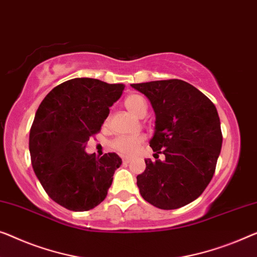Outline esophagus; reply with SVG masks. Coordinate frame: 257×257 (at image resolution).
<instances>
[{
    "label": "esophagus",
    "mask_w": 257,
    "mask_h": 257,
    "mask_svg": "<svg viewBox=\"0 0 257 257\" xmlns=\"http://www.w3.org/2000/svg\"><path fill=\"white\" fill-rule=\"evenodd\" d=\"M122 162H124V163H130V162H131V159H128V158H122Z\"/></svg>",
    "instance_id": "1"
}]
</instances>
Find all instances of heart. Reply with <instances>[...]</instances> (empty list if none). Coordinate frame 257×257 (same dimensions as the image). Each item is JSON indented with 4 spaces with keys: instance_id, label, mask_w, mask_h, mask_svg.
<instances>
[{
    "instance_id": "b5f03b06",
    "label": "heart",
    "mask_w": 257,
    "mask_h": 257,
    "mask_svg": "<svg viewBox=\"0 0 257 257\" xmlns=\"http://www.w3.org/2000/svg\"><path fill=\"white\" fill-rule=\"evenodd\" d=\"M125 107L130 112L135 116L140 117L141 114L147 111V103L145 101L143 96L132 94L128 95L127 97L125 98L124 101ZM145 140L143 136H135V137H118L116 139L112 140L111 143V147L117 152H119L122 155L131 156L137 153L138 148L141 145V143Z\"/></svg>"
}]
</instances>
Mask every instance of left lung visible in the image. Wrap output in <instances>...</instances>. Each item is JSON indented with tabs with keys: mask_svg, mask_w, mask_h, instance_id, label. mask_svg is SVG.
I'll return each mask as SVG.
<instances>
[{
	"mask_svg": "<svg viewBox=\"0 0 257 257\" xmlns=\"http://www.w3.org/2000/svg\"><path fill=\"white\" fill-rule=\"evenodd\" d=\"M150 99L155 113L154 155L137 176L143 198L155 207L175 210L202 195L213 177L221 151L220 119L214 104L182 80L131 84ZM156 159V158H155Z\"/></svg>",
	"mask_w": 257,
	"mask_h": 257,
	"instance_id": "obj_1",
	"label": "left lung"
}]
</instances>
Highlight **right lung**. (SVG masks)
<instances>
[{
  "mask_svg": "<svg viewBox=\"0 0 257 257\" xmlns=\"http://www.w3.org/2000/svg\"><path fill=\"white\" fill-rule=\"evenodd\" d=\"M122 90L124 84L77 77L57 85L40 103L29 150L37 178L59 205L82 212L105 199L121 159L116 153L96 158L85 145L99 132Z\"/></svg>",
  "mask_w": 257,
  "mask_h": 257,
  "instance_id": "add662e5",
  "label": "right lung"
}]
</instances>
